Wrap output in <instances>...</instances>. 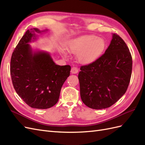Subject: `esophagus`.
Masks as SVG:
<instances>
[{
    "instance_id": "obj_1",
    "label": "esophagus",
    "mask_w": 145,
    "mask_h": 145,
    "mask_svg": "<svg viewBox=\"0 0 145 145\" xmlns=\"http://www.w3.org/2000/svg\"><path fill=\"white\" fill-rule=\"evenodd\" d=\"M78 72V69L76 67H72L71 69V73L73 74H76Z\"/></svg>"
}]
</instances>
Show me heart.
Segmentation results:
<instances>
[{
	"instance_id": "obj_1",
	"label": "heart",
	"mask_w": 145,
	"mask_h": 145,
	"mask_svg": "<svg viewBox=\"0 0 145 145\" xmlns=\"http://www.w3.org/2000/svg\"><path fill=\"white\" fill-rule=\"evenodd\" d=\"M106 47V42L103 38L95 35H86L70 40L67 50L69 53L78 55L81 63L89 64L99 58L105 52ZM61 53L64 56L66 55L63 49Z\"/></svg>"
}]
</instances>
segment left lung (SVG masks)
<instances>
[{
    "label": "left lung",
    "instance_id": "left-lung-1",
    "mask_svg": "<svg viewBox=\"0 0 145 145\" xmlns=\"http://www.w3.org/2000/svg\"><path fill=\"white\" fill-rule=\"evenodd\" d=\"M132 67L131 54L121 37L112 34L105 53L93 63L80 67L81 98L93 109L115 104L126 92Z\"/></svg>",
    "mask_w": 145,
    "mask_h": 145
}]
</instances>
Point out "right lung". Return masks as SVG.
Here are the masks:
<instances>
[{
    "instance_id": "add662e5",
    "label": "right lung",
    "mask_w": 145,
    "mask_h": 145,
    "mask_svg": "<svg viewBox=\"0 0 145 145\" xmlns=\"http://www.w3.org/2000/svg\"><path fill=\"white\" fill-rule=\"evenodd\" d=\"M38 28L28 30L11 56L10 73L16 93L33 108H50L58 101L62 86L71 67L55 63L47 52L34 51L29 44L36 40Z\"/></svg>"
}]
</instances>
